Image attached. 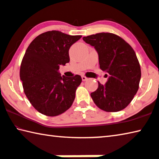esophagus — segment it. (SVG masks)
Returning <instances> with one entry per match:
<instances>
[{
    "mask_svg": "<svg viewBox=\"0 0 159 159\" xmlns=\"http://www.w3.org/2000/svg\"><path fill=\"white\" fill-rule=\"evenodd\" d=\"M82 81H86V80H88V78L86 77L85 76H84V75H82Z\"/></svg>",
    "mask_w": 159,
    "mask_h": 159,
    "instance_id": "esophagus-1",
    "label": "esophagus"
}]
</instances>
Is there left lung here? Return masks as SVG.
Masks as SVG:
<instances>
[{
  "label": "left lung",
  "instance_id": "1",
  "mask_svg": "<svg viewBox=\"0 0 159 159\" xmlns=\"http://www.w3.org/2000/svg\"><path fill=\"white\" fill-rule=\"evenodd\" d=\"M93 46L99 55L100 69L107 72L104 85L98 82V88L92 92L94 102L105 111H121L128 106L139 89L141 67L130 45L119 36L100 33L83 38Z\"/></svg>",
  "mask_w": 159,
  "mask_h": 159
}]
</instances>
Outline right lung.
<instances>
[{"label":"right lung","mask_w":159,"mask_h":159,"mask_svg":"<svg viewBox=\"0 0 159 159\" xmlns=\"http://www.w3.org/2000/svg\"><path fill=\"white\" fill-rule=\"evenodd\" d=\"M82 35L48 31L32 41L22 60L20 77L24 92L34 108L48 116L67 111L74 102L82 78L61 76L60 65L70 62L69 50Z\"/></svg>","instance_id":"right-lung-1"}]
</instances>
